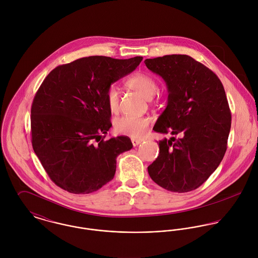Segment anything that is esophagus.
Here are the masks:
<instances>
[{"label":"esophagus","instance_id":"1","mask_svg":"<svg viewBox=\"0 0 258 258\" xmlns=\"http://www.w3.org/2000/svg\"><path fill=\"white\" fill-rule=\"evenodd\" d=\"M131 142H132L133 146L135 147V146H138V145L142 142V139H132V140H131Z\"/></svg>","mask_w":258,"mask_h":258}]
</instances>
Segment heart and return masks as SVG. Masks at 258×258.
<instances>
[{
	"label": "heart",
	"instance_id": "obj_1",
	"mask_svg": "<svg viewBox=\"0 0 258 258\" xmlns=\"http://www.w3.org/2000/svg\"><path fill=\"white\" fill-rule=\"evenodd\" d=\"M127 85L139 92L146 99H151L158 91L157 81L146 74H137L130 77ZM105 100L109 110L113 113L119 109V90L115 85H111L105 92ZM150 120L147 117L121 116L114 121V129L116 133L133 139H140L144 136Z\"/></svg>",
	"mask_w": 258,
	"mask_h": 258
}]
</instances>
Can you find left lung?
I'll return each mask as SVG.
<instances>
[{"instance_id":"obj_1","label":"left lung","mask_w":258,"mask_h":258,"mask_svg":"<svg viewBox=\"0 0 258 258\" xmlns=\"http://www.w3.org/2000/svg\"><path fill=\"white\" fill-rule=\"evenodd\" d=\"M148 69L168 86V104L153 130L180 135L159 141L148 167L151 179L175 192L198 188L217 170L227 148L231 113L217 74L185 54L147 58Z\"/></svg>"}]
</instances>
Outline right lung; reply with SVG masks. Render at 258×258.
I'll use <instances>...</instances> for the list:
<instances>
[{"label":"right lung","instance_id":"add662e5","mask_svg":"<svg viewBox=\"0 0 258 258\" xmlns=\"http://www.w3.org/2000/svg\"><path fill=\"white\" fill-rule=\"evenodd\" d=\"M142 59L82 57L56 67L42 81L31 109L32 144L59 187L90 194L114 178L117 156L133 145L127 136L104 140L112 126L105 92Z\"/></svg>","mask_w":258,"mask_h":258}]
</instances>
